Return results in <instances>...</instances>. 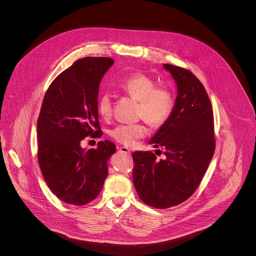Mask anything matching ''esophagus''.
Segmentation results:
<instances>
[{
  "instance_id": "34e87169",
  "label": "esophagus",
  "mask_w": 256,
  "mask_h": 256,
  "mask_svg": "<svg viewBox=\"0 0 256 256\" xmlns=\"http://www.w3.org/2000/svg\"><path fill=\"white\" fill-rule=\"evenodd\" d=\"M118 152H121V154H131V150H130L128 148H126V146H121V148H119Z\"/></svg>"
}]
</instances>
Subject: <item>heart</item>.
Returning <instances> with one entry per match:
<instances>
[{
  "label": "heart",
  "mask_w": 256,
  "mask_h": 256,
  "mask_svg": "<svg viewBox=\"0 0 256 256\" xmlns=\"http://www.w3.org/2000/svg\"><path fill=\"white\" fill-rule=\"evenodd\" d=\"M122 92L139 102L138 116L142 117L152 127H160L172 115L174 96L166 86H156V82L145 74L136 73L116 84ZM112 98L108 92H104L98 100V111L102 118L110 119L112 115ZM143 123L119 124L114 127L110 136L124 146H133L137 140L146 135Z\"/></svg>",
  "instance_id": "b5f03b06"
}]
</instances>
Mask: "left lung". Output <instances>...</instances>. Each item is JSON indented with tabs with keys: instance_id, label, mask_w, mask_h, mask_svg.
Instances as JSON below:
<instances>
[{
	"instance_id": "8db88e82",
	"label": "left lung",
	"mask_w": 256,
	"mask_h": 256,
	"mask_svg": "<svg viewBox=\"0 0 256 256\" xmlns=\"http://www.w3.org/2000/svg\"><path fill=\"white\" fill-rule=\"evenodd\" d=\"M164 67L176 82L178 96L170 117L148 143L162 148L166 158L158 160L152 152L132 154L136 191L144 203L158 209L180 205L195 192L216 146L214 115L204 86L189 70Z\"/></svg>"
}]
</instances>
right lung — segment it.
I'll use <instances>...</instances> for the list:
<instances>
[{
    "instance_id": "right-lung-1",
    "label": "right lung",
    "mask_w": 256,
    "mask_h": 256,
    "mask_svg": "<svg viewBox=\"0 0 256 256\" xmlns=\"http://www.w3.org/2000/svg\"><path fill=\"white\" fill-rule=\"evenodd\" d=\"M113 64L106 57L80 59L51 82L44 96L37 120V158L48 187L65 203H90L108 178V160L115 144L106 140L96 148L84 150L80 142L102 135L98 90Z\"/></svg>"
}]
</instances>
